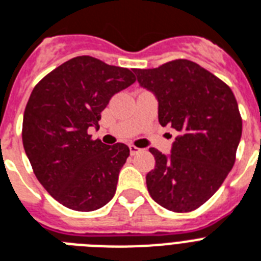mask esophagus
Listing matches in <instances>:
<instances>
[{
    "instance_id": "obj_1",
    "label": "esophagus",
    "mask_w": 261,
    "mask_h": 261,
    "mask_svg": "<svg viewBox=\"0 0 261 261\" xmlns=\"http://www.w3.org/2000/svg\"><path fill=\"white\" fill-rule=\"evenodd\" d=\"M139 150H141V149H139V147L134 146V145H130V153H131V155L137 154V153H138Z\"/></svg>"
}]
</instances>
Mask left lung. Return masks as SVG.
<instances>
[{"instance_id":"obj_1","label":"left lung","mask_w":261,"mask_h":261,"mask_svg":"<svg viewBox=\"0 0 261 261\" xmlns=\"http://www.w3.org/2000/svg\"><path fill=\"white\" fill-rule=\"evenodd\" d=\"M134 73L159 101L160 124L178 133L171 154L150 147L155 167L146 174L147 191L167 210H195L234 165L243 133L237 100L223 81L187 59Z\"/></svg>"}]
</instances>
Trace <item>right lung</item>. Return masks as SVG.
<instances>
[{"label": "right lung", "instance_id": "1", "mask_svg": "<svg viewBox=\"0 0 261 261\" xmlns=\"http://www.w3.org/2000/svg\"><path fill=\"white\" fill-rule=\"evenodd\" d=\"M135 83L124 67L75 57L34 88L22 119V145L44 190L67 208L93 211L114 198L130 155L124 143L90 139L111 97Z\"/></svg>", "mask_w": 261, "mask_h": 261}]
</instances>
